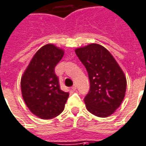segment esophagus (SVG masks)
I'll return each instance as SVG.
<instances>
[{
    "mask_svg": "<svg viewBox=\"0 0 146 146\" xmlns=\"http://www.w3.org/2000/svg\"><path fill=\"white\" fill-rule=\"evenodd\" d=\"M72 90H77V86H76V85H74V86H72Z\"/></svg>",
    "mask_w": 146,
    "mask_h": 146,
    "instance_id": "obj_1",
    "label": "esophagus"
}]
</instances>
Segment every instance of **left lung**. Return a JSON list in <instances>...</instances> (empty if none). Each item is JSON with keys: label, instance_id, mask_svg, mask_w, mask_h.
<instances>
[{"label": "left lung", "instance_id": "left-lung-1", "mask_svg": "<svg viewBox=\"0 0 146 146\" xmlns=\"http://www.w3.org/2000/svg\"><path fill=\"white\" fill-rule=\"evenodd\" d=\"M86 67L90 89L84 99L87 110L95 116L113 114L125 98L126 78L117 61L105 47L91 44L75 50Z\"/></svg>", "mask_w": 146, "mask_h": 146}]
</instances>
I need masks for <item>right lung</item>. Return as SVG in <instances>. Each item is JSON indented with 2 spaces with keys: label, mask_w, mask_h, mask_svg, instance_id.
<instances>
[{
  "label": "right lung",
  "mask_w": 146,
  "mask_h": 146,
  "mask_svg": "<svg viewBox=\"0 0 146 146\" xmlns=\"http://www.w3.org/2000/svg\"><path fill=\"white\" fill-rule=\"evenodd\" d=\"M64 51L52 44H45L33 56L21 81L22 97L33 114L51 119L65 109L69 93L60 90L54 69Z\"/></svg>",
  "instance_id": "1"
}]
</instances>
